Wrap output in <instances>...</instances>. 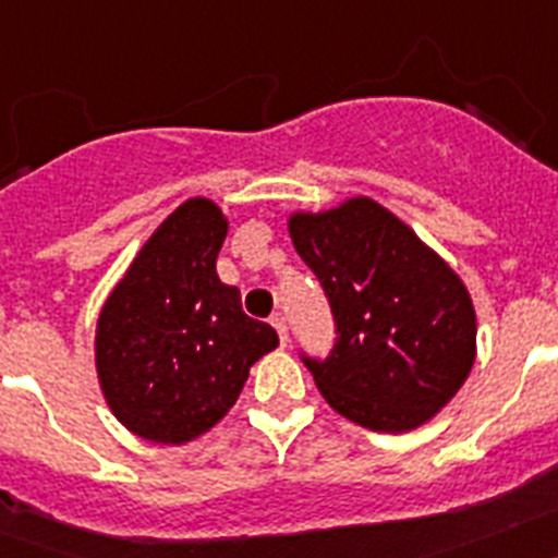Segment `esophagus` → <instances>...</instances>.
<instances>
[{"label": "esophagus", "mask_w": 558, "mask_h": 558, "mask_svg": "<svg viewBox=\"0 0 558 558\" xmlns=\"http://www.w3.org/2000/svg\"><path fill=\"white\" fill-rule=\"evenodd\" d=\"M270 324H274V329L279 332V340H282V347H288V324H284V318L279 313L270 318Z\"/></svg>", "instance_id": "1"}]
</instances>
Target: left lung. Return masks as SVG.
Wrapping results in <instances>:
<instances>
[{
  "mask_svg": "<svg viewBox=\"0 0 558 558\" xmlns=\"http://www.w3.org/2000/svg\"><path fill=\"white\" fill-rule=\"evenodd\" d=\"M288 231L338 327L327 360H304L329 408L377 433L430 422L475 366V304L461 276L366 195L290 211Z\"/></svg>",
  "mask_w": 558,
  "mask_h": 558,
  "instance_id": "left-lung-1",
  "label": "left lung"
}]
</instances>
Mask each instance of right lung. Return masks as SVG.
Here are the masks:
<instances>
[{
  "mask_svg": "<svg viewBox=\"0 0 558 558\" xmlns=\"http://www.w3.org/2000/svg\"><path fill=\"white\" fill-rule=\"evenodd\" d=\"M229 218L215 201L170 211L97 315L95 368L106 405L153 445L195 441L231 411L251 366L279 347L220 282Z\"/></svg>",
  "mask_w": 558,
  "mask_h": 558,
  "instance_id": "obj_1",
  "label": "right lung"
}]
</instances>
